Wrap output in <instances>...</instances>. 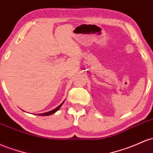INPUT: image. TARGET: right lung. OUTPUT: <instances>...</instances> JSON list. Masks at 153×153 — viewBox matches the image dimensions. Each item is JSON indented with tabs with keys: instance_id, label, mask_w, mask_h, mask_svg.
<instances>
[{
	"instance_id": "add662e5",
	"label": "right lung",
	"mask_w": 153,
	"mask_h": 153,
	"mask_svg": "<svg viewBox=\"0 0 153 153\" xmlns=\"http://www.w3.org/2000/svg\"><path fill=\"white\" fill-rule=\"evenodd\" d=\"M63 103H64V102H62V103L61 104V105H59V106H58L57 107H56V108H55L54 110H51V111H49V112H44V113L38 114V115H41V116H47V115H52V114H53V113H54V112H56V111H57V110H59V109L60 107H62V105H63Z\"/></svg>"
}]
</instances>
